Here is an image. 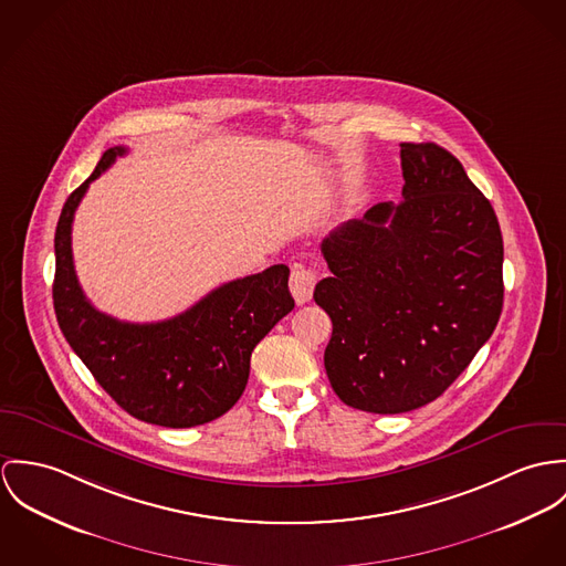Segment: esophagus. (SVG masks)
Here are the masks:
<instances>
[{
	"instance_id": "esophagus-1",
	"label": "esophagus",
	"mask_w": 566,
	"mask_h": 566,
	"mask_svg": "<svg viewBox=\"0 0 566 566\" xmlns=\"http://www.w3.org/2000/svg\"><path fill=\"white\" fill-rule=\"evenodd\" d=\"M314 284H316V273L313 269L304 264H295L291 271V293L297 304H306L313 300Z\"/></svg>"
}]
</instances>
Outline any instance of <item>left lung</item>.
<instances>
[{
    "mask_svg": "<svg viewBox=\"0 0 566 566\" xmlns=\"http://www.w3.org/2000/svg\"><path fill=\"white\" fill-rule=\"evenodd\" d=\"M401 201L329 232L314 302L332 318L325 371L352 408L399 415L440 397L491 338L503 241L491 201L437 143H401Z\"/></svg>",
    "mask_w": 566,
    "mask_h": 566,
    "instance_id": "1",
    "label": "left lung"
}]
</instances>
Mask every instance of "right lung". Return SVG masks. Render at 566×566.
I'll list each match as a JSON object with an SVG mask.
<instances>
[{"label":"right lung","instance_id":"right-lung-1","mask_svg":"<svg viewBox=\"0 0 566 566\" xmlns=\"http://www.w3.org/2000/svg\"><path fill=\"white\" fill-rule=\"evenodd\" d=\"M126 151H104L91 178L64 201L54 237V311L71 349L132 417L163 428L201 426L239 401L253 347L295 308L289 266L273 264L228 282L187 313L158 323H127L99 313L73 269L71 226L88 185Z\"/></svg>","mask_w":566,"mask_h":566}]
</instances>
